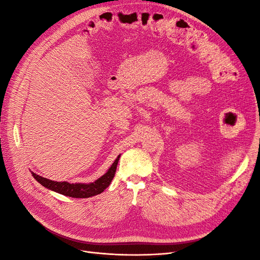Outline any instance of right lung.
<instances>
[{
    "label": "right lung",
    "mask_w": 260,
    "mask_h": 260,
    "mask_svg": "<svg viewBox=\"0 0 260 260\" xmlns=\"http://www.w3.org/2000/svg\"><path fill=\"white\" fill-rule=\"evenodd\" d=\"M119 157L120 156L117 157L116 160L112 165V167L108 169V171L103 177L98 179L95 182H92L89 184H82V183L74 184V183H68V182H57V181H52L49 179L42 178L40 176L36 175L35 172H32V176L39 183L42 184L45 187L50 188V190L54 192H57L59 194L70 196V198H76V199L91 198V196L101 194L109 184H111L112 180L115 176Z\"/></svg>",
    "instance_id": "add662e5"
}]
</instances>
